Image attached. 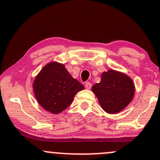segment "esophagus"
<instances>
[{
	"label": "esophagus",
	"mask_w": 160,
	"mask_h": 160,
	"mask_svg": "<svg viewBox=\"0 0 160 160\" xmlns=\"http://www.w3.org/2000/svg\"><path fill=\"white\" fill-rule=\"evenodd\" d=\"M85 87L87 89H90L92 87V84H91V83H90V82H87V83H85Z\"/></svg>",
	"instance_id": "esophagus-1"
}]
</instances>
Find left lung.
Segmentation results:
<instances>
[{
	"label": "left lung",
	"mask_w": 160,
	"mask_h": 160,
	"mask_svg": "<svg viewBox=\"0 0 160 160\" xmlns=\"http://www.w3.org/2000/svg\"><path fill=\"white\" fill-rule=\"evenodd\" d=\"M102 109L108 113H117L125 109L132 100L135 86L125 73L114 70L103 72L101 81L92 87Z\"/></svg>",
	"instance_id": "obj_1"
}]
</instances>
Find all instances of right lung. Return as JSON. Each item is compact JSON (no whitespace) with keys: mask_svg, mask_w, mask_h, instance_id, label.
<instances>
[{"mask_svg":"<svg viewBox=\"0 0 160 160\" xmlns=\"http://www.w3.org/2000/svg\"><path fill=\"white\" fill-rule=\"evenodd\" d=\"M83 84L72 77L63 63L53 61L45 65L35 77L33 90L40 107L53 114L63 112L73 102Z\"/></svg>","mask_w":160,"mask_h":160,"instance_id":"right-lung-1","label":"right lung"}]
</instances>
